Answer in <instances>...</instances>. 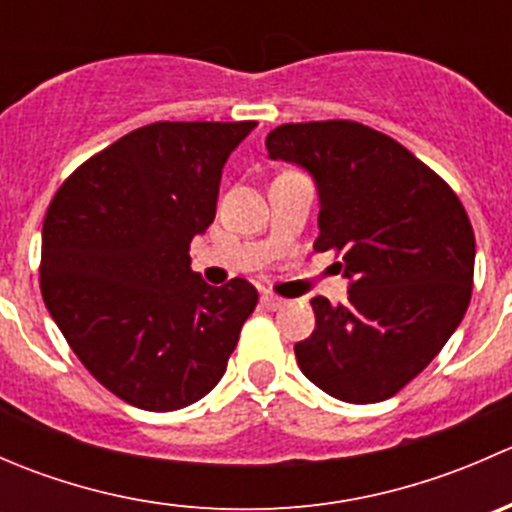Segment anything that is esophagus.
<instances>
[{
    "label": "esophagus",
    "instance_id": "34e87169",
    "mask_svg": "<svg viewBox=\"0 0 512 512\" xmlns=\"http://www.w3.org/2000/svg\"><path fill=\"white\" fill-rule=\"evenodd\" d=\"M285 304H287V299L277 297V294H272V292L262 294V307L265 309H272V312H275V309H282Z\"/></svg>",
    "mask_w": 512,
    "mask_h": 512
}]
</instances>
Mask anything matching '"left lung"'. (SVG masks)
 Returning <instances> with one entry per match:
<instances>
[{
    "label": "left lung",
    "instance_id": "left-lung-1",
    "mask_svg": "<svg viewBox=\"0 0 512 512\" xmlns=\"http://www.w3.org/2000/svg\"><path fill=\"white\" fill-rule=\"evenodd\" d=\"M265 146L317 180L314 250L342 255L352 280L347 304L312 299L317 324L294 344L299 369L339 401L391 399L441 352L471 302L466 208L441 175L364 123H285Z\"/></svg>",
    "mask_w": 512,
    "mask_h": 512
}]
</instances>
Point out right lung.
<instances>
[{
	"mask_svg": "<svg viewBox=\"0 0 512 512\" xmlns=\"http://www.w3.org/2000/svg\"><path fill=\"white\" fill-rule=\"evenodd\" d=\"M255 126L136 128L79 165L46 210V309L98 384L136 409L175 411L213 391L255 312L250 282L210 287L188 255L215 220L225 160Z\"/></svg>",
	"mask_w": 512,
	"mask_h": 512,
	"instance_id": "add662e5",
	"label": "right lung"
}]
</instances>
